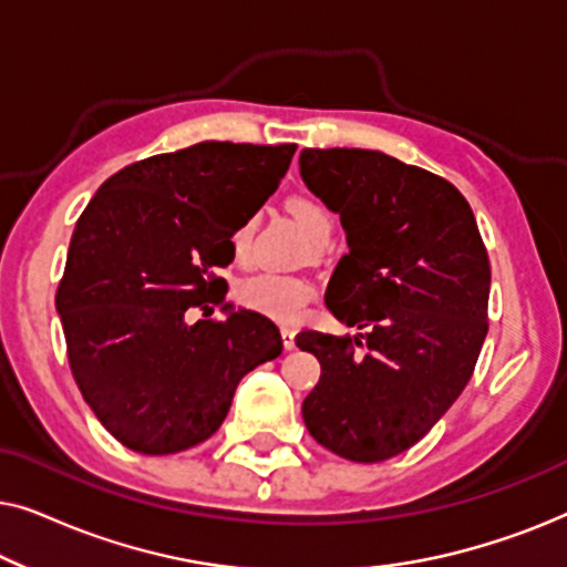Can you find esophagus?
<instances>
[{
    "mask_svg": "<svg viewBox=\"0 0 567 567\" xmlns=\"http://www.w3.org/2000/svg\"><path fill=\"white\" fill-rule=\"evenodd\" d=\"M281 340H284L286 351H291V348L297 346V332H293L291 328H284V330H281Z\"/></svg>",
    "mask_w": 567,
    "mask_h": 567,
    "instance_id": "esophagus-1",
    "label": "esophagus"
}]
</instances>
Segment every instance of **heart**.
<instances>
[{"label": "heart", "mask_w": 567, "mask_h": 567, "mask_svg": "<svg viewBox=\"0 0 567 567\" xmlns=\"http://www.w3.org/2000/svg\"><path fill=\"white\" fill-rule=\"evenodd\" d=\"M289 212L299 227L307 231V237L317 243V239L330 235V214L324 212L320 200L309 196H293L289 198ZM255 221L245 219L231 229L229 245L231 255L237 260H245L250 255ZM239 301L252 312H258L268 320H276L281 324H293L305 317L309 301L315 299V286L301 276H284V274H255L245 278L237 289Z\"/></svg>", "instance_id": "1"}]
</instances>
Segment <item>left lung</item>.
Masks as SVG:
<instances>
[{
  "instance_id": "obj_1",
  "label": "left lung",
  "mask_w": 567,
  "mask_h": 567,
  "mask_svg": "<svg viewBox=\"0 0 567 567\" xmlns=\"http://www.w3.org/2000/svg\"><path fill=\"white\" fill-rule=\"evenodd\" d=\"M299 167L348 239L324 305L361 330L299 332L322 369L301 415L343 460H392L472 379L487 336L485 243L467 198L429 169L371 150H305Z\"/></svg>"
}]
</instances>
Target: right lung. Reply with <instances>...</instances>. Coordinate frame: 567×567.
<instances>
[{"mask_svg":"<svg viewBox=\"0 0 567 567\" xmlns=\"http://www.w3.org/2000/svg\"><path fill=\"white\" fill-rule=\"evenodd\" d=\"M297 144L200 142L138 159L100 185L76 219L56 309L82 398L138 454H177L214 436L247 371L281 353L252 309L224 305L216 270L231 229L274 196Z\"/></svg>","mask_w":567,"mask_h":567,"instance_id":"1","label":"right lung"}]
</instances>
